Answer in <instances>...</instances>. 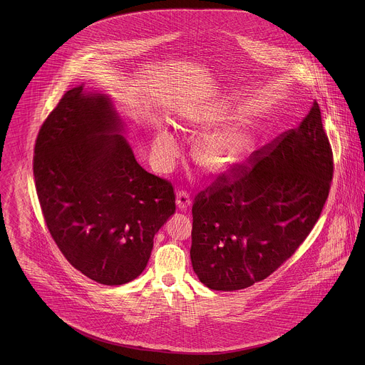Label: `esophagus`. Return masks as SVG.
Instances as JSON below:
<instances>
[{"mask_svg": "<svg viewBox=\"0 0 365 365\" xmlns=\"http://www.w3.org/2000/svg\"><path fill=\"white\" fill-rule=\"evenodd\" d=\"M191 204L190 195L189 192L185 190L178 191L176 192V205L180 210L189 208Z\"/></svg>", "mask_w": 365, "mask_h": 365, "instance_id": "34e87169", "label": "esophagus"}]
</instances>
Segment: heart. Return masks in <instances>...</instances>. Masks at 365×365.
<instances>
[{"label": "heart", "instance_id": "heart-1", "mask_svg": "<svg viewBox=\"0 0 365 365\" xmlns=\"http://www.w3.org/2000/svg\"><path fill=\"white\" fill-rule=\"evenodd\" d=\"M255 146V135L245 127H230L198 139L192 156L200 167L210 173H223L243 161ZM152 153L161 168L174 164L179 146L174 135L163 130L153 140Z\"/></svg>", "mask_w": 365, "mask_h": 365}]
</instances>
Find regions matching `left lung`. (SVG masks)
Listing matches in <instances>:
<instances>
[{"instance_id": "1", "label": "left lung", "mask_w": 365, "mask_h": 365, "mask_svg": "<svg viewBox=\"0 0 365 365\" xmlns=\"http://www.w3.org/2000/svg\"><path fill=\"white\" fill-rule=\"evenodd\" d=\"M330 140L313 101L297 128L216 175L192 204L190 257L212 290L268 278L307 240L329 198Z\"/></svg>"}]
</instances>
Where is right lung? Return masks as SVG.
<instances>
[{
  "label": "right lung",
  "mask_w": 365,
  "mask_h": 365,
  "mask_svg": "<svg viewBox=\"0 0 365 365\" xmlns=\"http://www.w3.org/2000/svg\"><path fill=\"white\" fill-rule=\"evenodd\" d=\"M104 96L68 90L35 140V189L53 241L73 268L101 284L140 275L155 234L174 215V186L145 171Z\"/></svg>",
  "instance_id": "obj_1"
}]
</instances>
